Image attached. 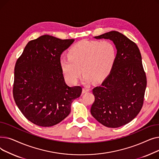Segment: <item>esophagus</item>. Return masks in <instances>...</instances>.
<instances>
[{
	"label": "esophagus",
	"mask_w": 159,
	"mask_h": 159,
	"mask_svg": "<svg viewBox=\"0 0 159 159\" xmlns=\"http://www.w3.org/2000/svg\"><path fill=\"white\" fill-rule=\"evenodd\" d=\"M89 91V88L84 87V88H83V89H82V93H85L88 92V91Z\"/></svg>",
	"instance_id": "esophagus-1"
}]
</instances>
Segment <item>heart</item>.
I'll use <instances>...</instances> for the list:
<instances>
[{"instance_id": "1", "label": "heart", "mask_w": 159, "mask_h": 159, "mask_svg": "<svg viewBox=\"0 0 159 159\" xmlns=\"http://www.w3.org/2000/svg\"><path fill=\"white\" fill-rule=\"evenodd\" d=\"M116 58L115 46L108 40H82L69 50V57H62L60 66L66 79L71 83L79 79L82 70L84 80L90 82L106 79L113 70Z\"/></svg>"}]
</instances>
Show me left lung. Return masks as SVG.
I'll use <instances>...</instances> for the list:
<instances>
[{"mask_svg": "<svg viewBox=\"0 0 159 159\" xmlns=\"http://www.w3.org/2000/svg\"><path fill=\"white\" fill-rule=\"evenodd\" d=\"M94 38L112 40L117 53L110 75L93 89L91 113L104 126L119 128L134 119L143 106L147 79L141 54L134 42L118 31Z\"/></svg>", "mask_w": 159, "mask_h": 159, "instance_id": "obj_1", "label": "left lung"}]
</instances>
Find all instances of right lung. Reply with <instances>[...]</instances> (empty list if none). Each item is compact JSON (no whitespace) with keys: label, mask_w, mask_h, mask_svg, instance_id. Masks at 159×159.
I'll use <instances>...</instances> for the list:
<instances>
[{"label":"right lung","mask_w":159,"mask_h":159,"mask_svg":"<svg viewBox=\"0 0 159 159\" xmlns=\"http://www.w3.org/2000/svg\"><path fill=\"white\" fill-rule=\"evenodd\" d=\"M74 39L44 35L30 41L15 64L13 95L28 120L49 127L61 122L71 111L82 87H70L60 66L62 53Z\"/></svg>","instance_id":"add662e5"}]
</instances>
